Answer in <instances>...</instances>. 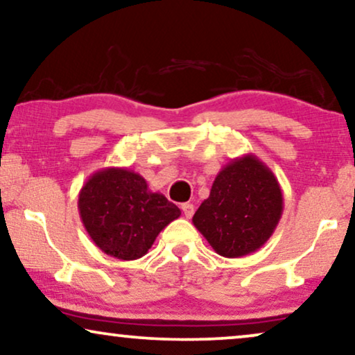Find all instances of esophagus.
Here are the masks:
<instances>
[{
  "label": "esophagus",
  "instance_id": "34e87169",
  "mask_svg": "<svg viewBox=\"0 0 355 355\" xmlns=\"http://www.w3.org/2000/svg\"><path fill=\"white\" fill-rule=\"evenodd\" d=\"M181 208H182V213L186 215V218H191L193 215V205H192V203H182Z\"/></svg>",
  "mask_w": 355,
  "mask_h": 355
}]
</instances>
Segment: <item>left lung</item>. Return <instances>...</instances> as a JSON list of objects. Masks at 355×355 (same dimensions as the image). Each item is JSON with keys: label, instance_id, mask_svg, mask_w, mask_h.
Masks as SVG:
<instances>
[{"label": "left lung", "instance_id": "left-lung-1", "mask_svg": "<svg viewBox=\"0 0 355 355\" xmlns=\"http://www.w3.org/2000/svg\"><path fill=\"white\" fill-rule=\"evenodd\" d=\"M283 208V191L273 171L247 153L231 159L216 174L210 196L192 223L218 255L237 259L265 245Z\"/></svg>", "mask_w": 355, "mask_h": 355}]
</instances>
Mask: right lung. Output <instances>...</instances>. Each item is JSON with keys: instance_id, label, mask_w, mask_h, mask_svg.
I'll list each match as a JSON object with an SVG mask.
<instances>
[{"instance_id": "obj_1", "label": "right lung", "mask_w": 355, "mask_h": 355, "mask_svg": "<svg viewBox=\"0 0 355 355\" xmlns=\"http://www.w3.org/2000/svg\"><path fill=\"white\" fill-rule=\"evenodd\" d=\"M79 215L101 252L118 260H137L181 210L163 193L152 192L139 173L103 168L79 192Z\"/></svg>"}]
</instances>
